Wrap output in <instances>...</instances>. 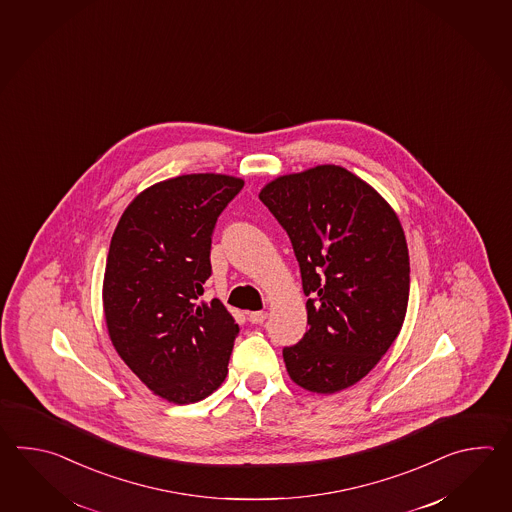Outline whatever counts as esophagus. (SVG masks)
I'll use <instances>...</instances> for the list:
<instances>
[{
	"mask_svg": "<svg viewBox=\"0 0 512 512\" xmlns=\"http://www.w3.org/2000/svg\"><path fill=\"white\" fill-rule=\"evenodd\" d=\"M265 320H267V313H265V311L249 313V322H251V324H263Z\"/></svg>",
	"mask_w": 512,
	"mask_h": 512,
	"instance_id": "obj_1",
	"label": "esophagus"
}]
</instances>
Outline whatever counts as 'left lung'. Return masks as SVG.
Returning a JSON list of instances; mask_svg holds the SVG:
<instances>
[{"label": "left lung", "mask_w": 512, "mask_h": 512, "mask_svg": "<svg viewBox=\"0 0 512 512\" xmlns=\"http://www.w3.org/2000/svg\"><path fill=\"white\" fill-rule=\"evenodd\" d=\"M260 199L291 240L307 296L309 331L283 348L285 368L309 392H340L370 373L403 327V227L368 183L335 164L278 177Z\"/></svg>", "instance_id": "1"}]
</instances>
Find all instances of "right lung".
<instances>
[{"instance_id":"obj_1","label":"right lung","mask_w":512,"mask_h":512,"mask_svg":"<svg viewBox=\"0 0 512 512\" xmlns=\"http://www.w3.org/2000/svg\"><path fill=\"white\" fill-rule=\"evenodd\" d=\"M241 188V179L219 174L157 183L131 201L109 243L102 291L109 338L170 403L205 399L229 373L240 327L218 298H199L212 274L219 214Z\"/></svg>"}]
</instances>
